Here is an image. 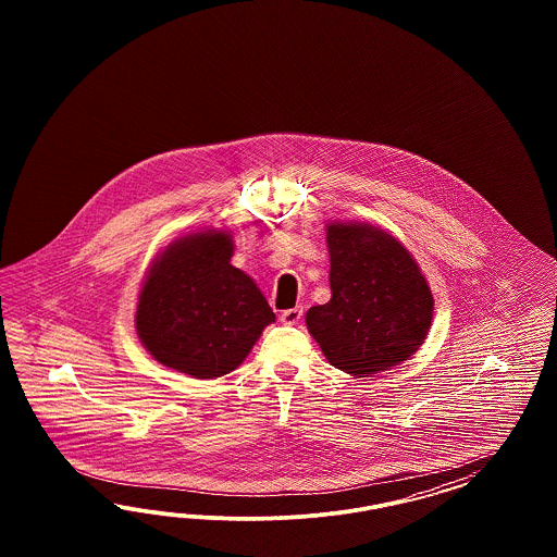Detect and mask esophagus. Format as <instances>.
<instances>
[{"mask_svg":"<svg viewBox=\"0 0 557 557\" xmlns=\"http://www.w3.org/2000/svg\"><path fill=\"white\" fill-rule=\"evenodd\" d=\"M302 306H296V308L284 310V312L280 314V321L284 322V324H298V321L302 319Z\"/></svg>","mask_w":557,"mask_h":557,"instance_id":"34e87169","label":"esophagus"}]
</instances>
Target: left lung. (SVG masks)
Here are the masks:
<instances>
[{"mask_svg": "<svg viewBox=\"0 0 557 557\" xmlns=\"http://www.w3.org/2000/svg\"><path fill=\"white\" fill-rule=\"evenodd\" d=\"M331 300L306 312L331 366L355 377L417 354L433 321V294L412 255L370 224L331 222Z\"/></svg>", "mask_w": 557, "mask_h": 557, "instance_id": "8db88e82", "label": "left lung"}]
</instances>
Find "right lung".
I'll use <instances>...</instances> for the list:
<instances>
[{
    "label": "right lung",
    "mask_w": 557,
    "mask_h": 557,
    "mask_svg": "<svg viewBox=\"0 0 557 557\" xmlns=\"http://www.w3.org/2000/svg\"><path fill=\"white\" fill-rule=\"evenodd\" d=\"M233 249L228 233L203 231L173 240L154 259L138 296L136 333L159 363L220 377L275 322L253 280L231 265Z\"/></svg>",
    "instance_id": "add662e5"
}]
</instances>
